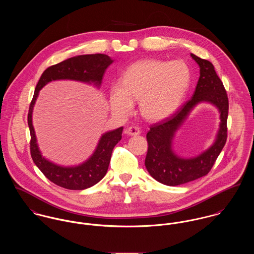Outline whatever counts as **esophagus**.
Here are the masks:
<instances>
[{
	"label": "esophagus",
	"instance_id": "1",
	"mask_svg": "<svg viewBox=\"0 0 254 254\" xmlns=\"http://www.w3.org/2000/svg\"><path fill=\"white\" fill-rule=\"evenodd\" d=\"M126 133L130 136H137L141 133V130L139 127H136V126H130L126 129Z\"/></svg>",
	"mask_w": 254,
	"mask_h": 254
}]
</instances>
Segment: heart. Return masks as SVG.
I'll return each mask as SVG.
<instances>
[{"label":"heart","instance_id":"1","mask_svg":"<svg viewBox=\"0 0 254 254\" xmlns=\"http://www.w3.org/2000/svg\"><path fill=\"white\" fill-rule=\"evenodd\" d=\"M190 83V67L182 61H140L128 66L120 81L109 87V104L113 111L125 115L139 100L144 118L163 120L180 107Z\"/></svg>","mask_w":254,"mask_h":254}]
</instances>
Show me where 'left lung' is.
Returning <instances> with one entry per match:
<instances>
[{
	"label": "left lung",
	"instance_id": "obj_1",
	"mask_svg": "<svg viewBox=\"0 0 254 254\" xmlns=\"http://www.w3.org/2000/svg\"><path fill=\"white\" fill-rule=\"evenodd\" d=\"M190 56L200 67V76L193 95L169 117L150 125L146 134L148 148L145 167L152 178L167 186H178L207 175L227 141L229 100L225 87L209 61L193 54ZM201 101L211 102L220 111L218 139L200 156L190 160L180 159L172 150V139L191 109Z\"/></svg>",
	"mask_w": 254,
	"mask_h": 254
}]
</instances>
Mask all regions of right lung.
<instances>
[{"mask_svg":"<svg viewBox=\"0 0 254 254\" xmlns=\"http://www.w3.org/2000/svg\"><path fill=\"white\" fill-rule=\"evenodd\" d=\"M112 60L104 54L85 55L70 58L48 67L39 79L28 111L30 130V153L41 172L54 184L67 190H85L101 181L109 169L112 149L122 138L123 127L104 134L94 154L83 164L75 167H63L45 159L37 145L36 136L32 125V110L39 91L49 82L60 79L94 83L100 86L104 73Z\"/></svg>","mask_w":254,"mask_h":254,"instance_id":"right-lung-1","label":"right lung"}]
</instances>
